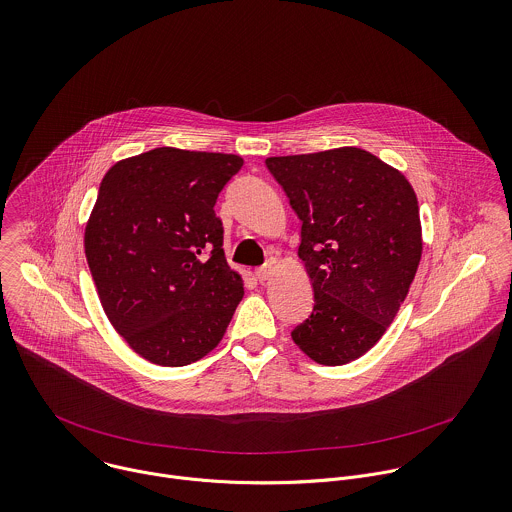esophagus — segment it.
Listing matches in <instances>:
<instances>
[{
  "label": "esophagus",
  "mask_w": 512,
  "mask_h": 512,
  "mask_svg": "<svg viewBox=\"0 0 512 512\" xmlns=\"http://www.w3.org/2000/svg\"><path fill=\"white\" fill-rule=\"evenodd\" d=\"M273 271H275V269H273V263H267V265H263L261 269H257L255 275H257V279L263 283V281H269V279L273 277Z\"/></svg>",
  "instance_id": "obj_1"
}]
</instances>
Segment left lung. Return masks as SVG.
Wrapping results in <instances>:
<instances>
[{"mask_svg": "<svg viewBox=\"0 0 512 512\" xmlns=\"http://www.w3.org/2000/svg\"><path fill=\"white\" fill-rule=\"evenodd\" d=\"M265 164L303 221L299 259L314 308L293 342L322 366L358 360L394 322L415 277L423 249L415 192L400 170L354 146Z\"/></svg>", "mask_w": 512, "mask_h": 512, "instance_id": "obj_1", "label": "left lung"}]
</instances>
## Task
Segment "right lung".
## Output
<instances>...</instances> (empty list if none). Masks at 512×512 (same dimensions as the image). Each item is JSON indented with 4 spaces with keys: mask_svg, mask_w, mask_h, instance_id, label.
Returning <instances> with one entry per match:
<instances>
[{
    "mask_svg": "<svg viewBox=\"0 0 512 512\" xmlns=\"http://www.w3.org/2000/svg\"><path fill=\"white\" fill-rule=\"evenodd\" d=\"M243 158L154 148L104 174L85 255L104 314L158 366H186L223 338L243 299L213 205Z\"/></svg>",
    "mask_w": 512,
    "mask_h": 512,
    "instance_id": "obj_1",
    "label": "right lung"
}]
</instances>
